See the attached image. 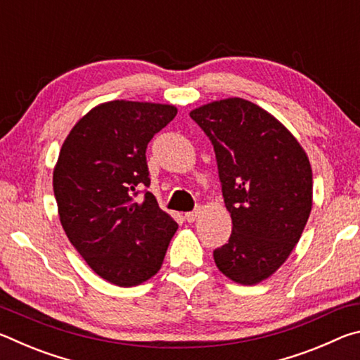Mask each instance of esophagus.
Returning <instances> with one entry per match:
<instances>
[{
    "label": "esophagus",
    "mask_w": 360,
    "mask_h": 360,
    "mask_svg": "<svg viewBox=\"0 0 360 360\" xmlns=\"http://www.w3.org/2000/svg\"><path fill=\"white\" fill-rule=\"evenodd\" d=\"M198 214H200V211L198 210H195V211H191V212H186V216H184V219L187 222H193L195 219L198 217Z\"/></svg>",
    "instance_id": "obj_1"
}]
</instances>
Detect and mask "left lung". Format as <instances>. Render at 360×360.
I'll return each instance as SVG.
<instances>
[{
  "mask_svg": "<svg viewBox=\"0 0 360 360\" xmlns=\"http://www.w3.org/2000/svg\"><path fill=\"white\" fill-rule=\"evenodd\" d=\"M214 148L231 235L214 249L219 270L252 285L273 275L311 212L313 173L302 146L265 109L243 98L191 112Z\"/></svg>",
  "mask_w": 360,
  "mask_h": 360,
  "instance_id": "1",
  "label": "left lung"
}]
</instances>
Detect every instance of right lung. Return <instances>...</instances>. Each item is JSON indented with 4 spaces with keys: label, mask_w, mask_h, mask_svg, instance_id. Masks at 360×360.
<instances>
[{
    "label": "right lung",
    "mask_w": 360,
    "mask_h": 360,
    "mask_svg": "<svg viewBox=\"0 0 360 360\" xmlns=\"http://www.w3.org/2000/svg\"><path fill=\"white\" fill-rule=\"evenodd\" d=\"M169 105L115 100L72 127L53 169L60 222L71 245L106 281L130 288L160 270L178 230L149 187L146 149L174 119Z\"/></svg>",
    "instance_id": "right-lung-1"
}]
</instances>
